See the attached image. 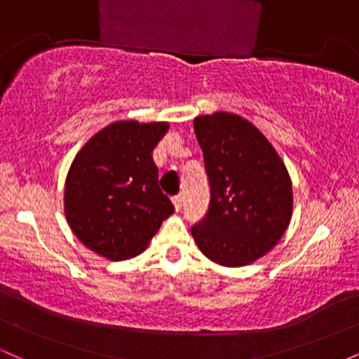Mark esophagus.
Wrapping results in <instances>:
<instances>
[{
    "label": "esophagus",
    "mask_w": 359,
    "mask_h": 359,
    "mask_svg": "<svg viewBox=\"0 0 359 359\" xmlns=\"http://www.w3.org/2000/svg\"><path fill=\"white\" fill-rule=\"evenodd\" d=\"M172 203H174L175 209H177V211H179V209L182 208V203H184V197H182V194H177V196L172 197Z\"/></svg>",
    "instance_id": "esophagus-1"
}]
</instances>
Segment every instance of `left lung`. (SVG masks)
<instances>
[{"mask_svg": "<svg viewBox=\"0 0 359 359\" xmlns=\"http://www.w3.org/2000/svg\"><path fill=\"white\" fill-rule=\"evenodd\" d=\"M211 201L192 226L197 246L222 266L250 265L273 248L292 217V182L270 142L245 118L214 113L194 119Z\"/></svg>", "mask_w": 359, "mask_h": 359, "instance_id": "obj_1", "label": "left lung"}]
</instances>
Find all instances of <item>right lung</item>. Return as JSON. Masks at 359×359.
<instances>
[{
    "instance_id": "obj_1",
    "label": "right lung",
    "mask_w": 359,
    "mask_h": 359,
    "mask_svg": "<svg viewBox=\"0 0 359 359\" xmlns=\"http://www.w3.org/2000/svg\"><path fill=\"white\" fill-rule=\"evenodd\" d=\"M167 130L168 123H111L74 158L65 179V217L72 233L101 257H137L174 212L151 158Z\"/></svg>"
}]
</instances>
